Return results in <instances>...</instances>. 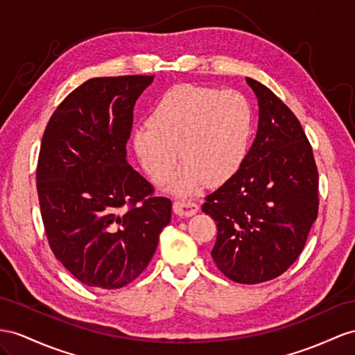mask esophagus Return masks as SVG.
<instances>
[{"mask_svg": "<svg viewBox=\"0 0 355 355\" xmlns=\"http://www.w3.org/2000/svg\"><path fill=\"white\" fill-rule=\"evenodd\" d=\"M199 207L192 201H175L174 202V213L180 217H192L198 213Z\"/></svg>", "mask_w": 355, "mask_h": 355, "instance_id": "obj_1", "label": "esophagus"}]
</instances>
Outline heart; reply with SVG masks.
I'll return each mask as SVG.
<instances>
[{
  "mask_svg": "<svg viewBox=\"0 0 355 355\" xmlns=\"http://www.w3.org/2000/svg\"><path fill=\"white\" fill-rule=\"evenodd\" d=\"M253 114L237 91L183 84L171 88L151 109L148 120L132 127L130 141L144 171L154 181L165 178L178 160L169 192L189 196L205 183L231 178L248 156Z\"/></svg>",
  "mask_w": 355,
  "mask_h": 355,
  "instance_id": "heart-1",
  "label": "heart"
}]
</instances>
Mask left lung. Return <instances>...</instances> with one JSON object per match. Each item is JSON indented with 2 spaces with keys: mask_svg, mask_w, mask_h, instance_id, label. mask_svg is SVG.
<instances>
[{
  "mask_svg": "<svg viewBox=\"0 0 355 355\" xmlns=\"http://www.w3.org/2000/svg\"><path fill=\"white\" fill-rule=\"evenodd\" d=\"M258 100V130L243 165L202 211L217 223L211 257L239 284L280 276L302 253L318 216V169L295 115L258 80L246 78Z\"/></svg>",
  "mask_w": 355,
  "mask_h": 355,
  "instance_id": "obj_1",
  "label": "left lung"
}]
</instances>
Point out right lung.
I'll use <instances>...</instances> for the list:
<instances>
[{"mask_svg":"<svg viewBox=\"0 0 355 355\" xmlns=\"http://www.w3.org/2000/svg\"><path fill=\"white\" fill-rule=\"evenodd\" d=\"M154 76L94 78L62 100L37 165L53 255L87 286L123 288L147 268L172 204L127 162L133 106Z\"/></svg>","mask_w":355,"mask_h":355,"instance_id":"1","label":"right lung"}]
</instances>
